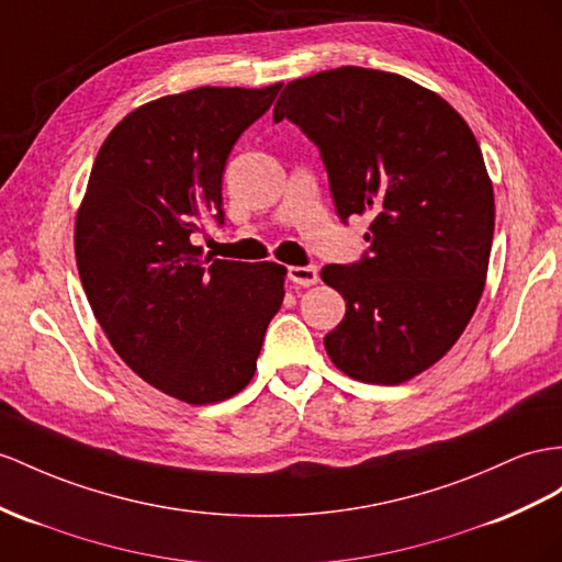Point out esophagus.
I'll use <instances>...</instances> for the list:
<instances>
[{
  "label": "esophagus",
  "instance_id": "esophagus-1",
  "mask_svg": "<svg viewBox=\"0 0 562 562\" xmlns=\"http://www.w3.org/2000/svg\"><path fill=\"white\" fill-rule=\"evenodd\" d=\"M286 276H290V280L294 284H301V286H311V284L321 280L318 268H315V266H292Z\"/></svg>",
  "mask_w": 562,
  "mask_h": 562
}]
</instances>
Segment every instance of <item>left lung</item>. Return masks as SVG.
<instances>
[{
  "mask_svg": "<svg viewBox=\"0 0 562 562\" xmlns=\"http://www.w3.org/2000/svg\"><path fill=\"white\" fill-rule=\"evenodd\" d=\"M272 119L321 149L344 223L375 215L361 261L321 272L347 301L327 356L370 384L420 375L463 335L484 292L494 187L477 139L439 94L358 66L290 82Z\"/></svg>",
  "mask_w": 562,
  "mask_h": 562,
  "instance_id": "1",
  "label": "left lung"
}]
</instances>
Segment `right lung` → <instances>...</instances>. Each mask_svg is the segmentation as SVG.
I'll return each mask as SVG.
<instances>
[{"label": "right lung", "instance_id": "1", "mask_svg": "<svg viewBox=\"0 0 562 562\" xmlns=\"http://www.w3.org/2000/svg\"><path fill=\"white\" fill-rule=\"evenodd\" d=\"M282 85L196 88L144 104L99 149L76 218L82 290L111 347L184 404L241 392L286 268L201 258V221L223 225V170Z\"/></svg>", "mask_w": 562, "mask_h": 562}]
</instances>
